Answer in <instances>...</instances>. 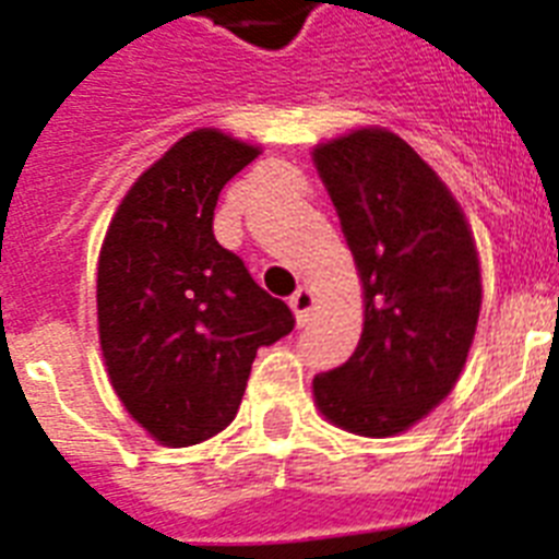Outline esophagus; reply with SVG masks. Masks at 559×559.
Segmentation results:
<instances>
[{
  "label": "esophagus",
  "mask_w": 559,
  "mask_h": 559,
  "mask_svg": "<svg viewBox=\"0 0 559 559\" xmlns=\"http://www.w3.org/2000/svg\"><path fill=\"white\" fill-rule=\"evenodd\" d=\"M289 307H293L295 312V320H298L300 326L307 323L309 314H312V307H314V293L309 289V286H298V293L289 298Z\"/></svg>",
  "instance_id": "obj_1"
}]
</instances>
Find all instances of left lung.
Listing matches in <instances>:
<instances>
[{"instance_id":"left-lung-1","label":"left lung","mask_w":559,"mask_h":559,"mask_svg":"<svg viewBox=\"0 0 559 559\" xmlns=\"http://www.w3.org/2000/svg\"><path fill=\"white\" fill-rule=\"evenodd\" d=\"M362 281L360 343L318 373L314 405L348 433L385 439L455 388L481 312V264L464 211L394 132L368 126L312 152Z\"/></svg>"}]
</instances>
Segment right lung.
<instances>
[{"label":"right lung","mask_w":559,"mask_h":559,"mask_svg":"<svg viewBox=\"0 0 559 559\" xmlns=\"http://www.w3.org/2000/svg\"><path fill=\"white\" fill-rule=\"evenodd\" d=\"M259 145L197 129L138 177L98 259L106 373L140 427L191 448L233 421L261 346L293 332L284 300L213 236L222 188Z\"/></svg>","instance_id":"obj_1"}]
</instances>
